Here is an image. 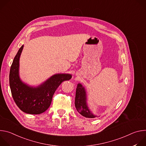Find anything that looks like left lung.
I'll return each mask as SVG.
<instances>
[{
	"label": "left lung",
	"mask_w": 146,
	"mask_h": 146,
	"mask_svg": "<svg viewBox=\"0 0 146 146\" xmlns=\"http://www.w3.org/2000/svg\"><path fill=\"white\" fill-rule=\"evenodd\" d=\"M74 105L77 111L82 116L91 118L96 117L88 107L86 90L80 83L77 84L76 88Z\"/></svg>",
	"instance_id": "1"
}]
</instances>
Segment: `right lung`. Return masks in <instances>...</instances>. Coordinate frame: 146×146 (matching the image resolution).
<instances>
[{"label":"right lung","instance_id":"add662e5","mask_svg":"<svg viewBox=\"0 0 146 146\" xmlns=\"http://www.w3.org/2000/svg\"><path fill=\"white\" fill-rule=\"evenodd\" d=\"M24 45L19 49L14 58L9 74L10 87L17 106L24 113L39 114L50 107L52 96L61 83L69 80V74H56L37 87H30L21 80L19 76V61Z\"/></svg>","mask_w":146,"mask_h":146}]
</instances>
